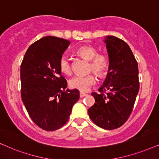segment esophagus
<instances>
[{
  "label": "esophagus",
  "instance_id": "esophagus-1",
  "mask_svg": "<svg viewBox=\"0 0 159 159\" xmlns=\"http://www.w3.org/2000/svg\"><path fill=\"white\" fill-rule=\"evenodd\" d=\"M86 95H87V94L84 93V92H80V98H84Z\"/></svg>",
  "mask_w": 159,
  "mask_h": 159
}]
</instances>
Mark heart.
<instances>
[{
    "mask_svg": "<svg viewBox=\"0 0 159 159\" xmlns=\"http://www.w3.org/2000/svg\"><path fill=\"white\" fill-rule=\"evenodd\" d=\"M75 53L89 60V70L94 72L99 77H104L108 73L109 68V61L104 54L98 53V51L93 46L86 45L77 48ZM60 72L65 75H70L72 73L71 63L70 59L66 56H62L59 61ZM97 82L96 76L93 73L87 75H76L70 81V86L73 89L81 92H86Z\"/></svg>",
    "mask_w": 159,
    "mask_h": 159,
    "instance_id": "1",
    "label": "heart"
}]
</instances>
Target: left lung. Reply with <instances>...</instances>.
I'll list each match as a JSON object with an SVG mask.
<instances>
[{"instance_id":"obj_1","label":"left lung","mask_w":159,"mask_h":159,"mask_svg":"<svg viewBox=\"0 0 159 159\" xmlns=\"http://www.w3.org/2000/svg\"><path fill=\"white\" fill-rule=\"evenodd\" d=\"M109 68L100 92H92L95 103L88 110L90 119L106 130L120 128L133 111L139 89L137 61L127 43L108 36L105 39Z\"/></svg>"}]
</instances>
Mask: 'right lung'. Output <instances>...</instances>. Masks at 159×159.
I'll use <instances>...</instances> for the list:
<instances>
[{
  "label": "right lung",
  "mask_w": 159,
  "mask_h": 159,
  "mask_svg": "<svg viewBox=\"0 0 159 159\" xmlns=\"http://www.w3.org/2000/svg\"><path fill=\"white\" fill-rule=\"evenodd\" d=\"M65 39L43 37L28 48L20 66L21 98L33 122L53 131L67 123L79 91L67 90L59 61L70 45Z\"/></svg>",
  "instance_id": "obj_1"
}]
</instances>
